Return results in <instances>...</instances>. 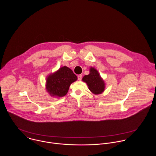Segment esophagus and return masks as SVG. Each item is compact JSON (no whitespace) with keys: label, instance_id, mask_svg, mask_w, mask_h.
<instances>
[{"label":"esophagus","instance_id":"1","mask_svg":"<svg viewBox=\"0 0 156 156\" xmlns=\"http://www.w3.org/2000/svg\"><path fill=\"white\" fill-rule=\"evenodd\" d=\"M77 77H78V80H81L82 79V74H79V75H78Z\"/></svg>","mask_w":156,"mask_h":156}]
</instances>
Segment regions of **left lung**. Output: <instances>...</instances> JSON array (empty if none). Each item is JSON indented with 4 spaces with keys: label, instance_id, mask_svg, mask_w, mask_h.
I'll list each match as a JSON object with an SVG mask.
<instances>
[{
    "label": "left lung",
    "instance_id": "1",
    "mask_svg": "<svg viewBox=\"0 0 156 156\" xmlns=\"http://www.w3.org/2000/svg\"><path fill=\"white\" fill-rule=\"evenodd\" d=\"M82 81L87 84L90 91L95 95L101 94L105 89L106 84L104 80L94 67H90L89 74L84 76Z\"/></svg>",
    "mask_w": 156,
    "mask_h": 156
}]
</instances>
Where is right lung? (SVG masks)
<instances>
[{
	"label": "right lung",
	"instance_id": "1",
	"mask_svg": "<svg viewBox=\"0 0 156 156\" xmlns=\"http://www.w3.org/2000/svg\"><path fill=\"white\" fill-rule=\"evenodd\" d=\"M77 80V77L73 71L64 66L47 76L45 89L53 97H62L67 94L71 84Z\"/></svg>",
	"mask_w": 156,
	"mask_h": 156
}]
</instances>
